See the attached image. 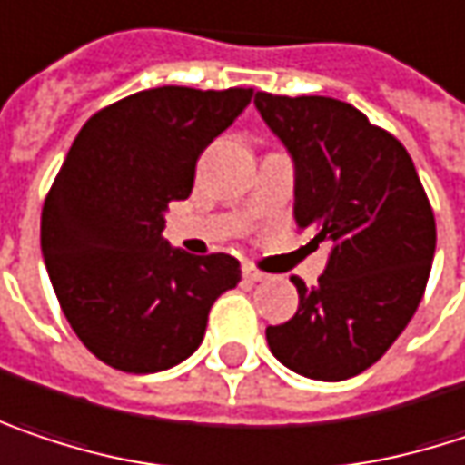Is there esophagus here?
<instances>
[{
  "label": "esophagus",
  "instance_id": "obj_1",
  "mask_svg": "<svg viewBox=\"0 0 465 465\" xmlns=\"http://www.w3.org/2000/svg\"><path fill=\"white\" fill-rule=\"evenodd\" d=\"M242 274H244L247 282H263V279H266L263 272H258V269H255V266H250V263H244V266H242Z\"/></svg>",
  "mask_w": 465,
  "mask_h": 465
}]
</instances>
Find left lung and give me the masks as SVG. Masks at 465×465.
Listing matches in <instances>:
<instances>
[{"label":"left lung","mask_w":465,"mask_h":465,"mask_svg":"<svg viewBox=\"0 0 465 465\" xmlns=\"http://www.w3.org/2000/svg\"><path fill=\"white\" fill-rule=\"evenodd\" d=\"M295 167V223L327 242L314 287L292 276L298 312L266 327L269 349L312 381L354 378L412 319L437 250V223L410 153L343 101L255 93Z\"/></svg>","instance_id":"8db88e82"}]
</instances>
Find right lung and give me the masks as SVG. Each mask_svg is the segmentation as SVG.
Returning <instances> with one entry per match:
<instances>
[{"instance_id": "add662e5", "label": "right lung", "mask_w": 465, "mask_h": 465, "mask_svg": "<svg viewBox=\"0 0 465 465\" xmlns=\"http://www.w3.org/2000/svg\"><path fill=\"white\" fill-rule=\"evenodd\" d=\"M250 101V87L143 90L90 116L65 153L42 210L45 266L71 330L122 372L189 359L242 279L232 255H189L162 232L199 153Z\"/></svg>"}]
</instances>
